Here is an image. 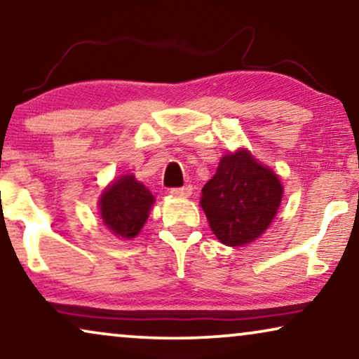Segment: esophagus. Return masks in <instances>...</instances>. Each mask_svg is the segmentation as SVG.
Returning <instances> with one entry per match:
<instances>
[{"label":"esophagus","instance_id":"esophagus-1","mask_svg":"<svg viewBox=\"0 0 359 359\" xmlns=\"http://www.w3.org/2000/svg\"><path fill=\"white\" fill-rule=\"evenodd\" d=\"M170 193L175 196V198H188L193 193V188L191 186H183V188H171Z\"/></svg>","mask_w":359,"mask_h":359}]
</instances>
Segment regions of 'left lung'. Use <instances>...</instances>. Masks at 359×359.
I'll use <instances>...</instances> for the list:
<instances>
[{
	"label": "left lung",
	"instance_id": "8db88e82",
	"mask_svg": "<svg viewBox=\"0 0 359 359\" xmlns=\"http://www.w3.org/2000/svg\"><path fill=\"white\" fill-rule=\"evenodd\" d=\"M283 191L271 168L240 149L220 158L215 175L204 184L201 208L220 242L242 247L269 227L281 205Z\"/></svg>",
	"mask_w": 359,
	"mask_h": 359
}]
</instances>
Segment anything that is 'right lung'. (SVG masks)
<instances>
[{"label":"right lung","instance_id":"right-lung-1","mask_svg":"<svg viewBox=\"0 0 359 359\" xmlns=\"http://www.w3.org/2000/svg\"><path fill=\"white\" fill-rule=\"evenodd\" d=\"M154 203V194L134 175L121 176L100 198L102 224L117 237L134 238L149 219Z\"/></svg>","mask_w":359,"mask_h":359}]
</instances>
